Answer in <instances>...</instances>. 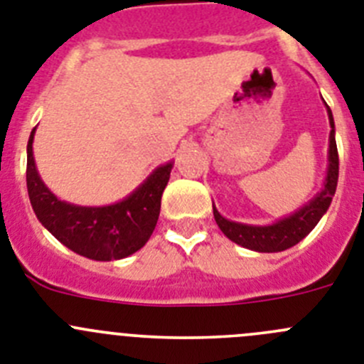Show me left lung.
Masks as SVG:
<instances>
[{
    "instance_id": "obj_1",
    "label": "left lung",
    "mask_w": 364,
    "mask_h": 364,
    "mask_svg": "<svg viewBox=\"0 0 364 364\" xmlns=\"http://www.w3.org/2000/svg\"><path fill=\"white\" fill-rule=\"evenodd\" d=\"M328 109V120H330V149H328V171L324 178V188L321 189L308 204H304L299 211L291 213L290 217H284L269 226H250V224H240V222L228 220L222 217L213 205V215L218 228L228 239L237 242L239 246L253 250L260 253H275L284 252L288 247L301 242L321 220L326 210L332 204V198L336 195L337 178H339V154H337L336 144V129H333V117L330 107Z\"/></svg>"
}]
</instances>
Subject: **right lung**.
<instances>
[{
    "mask_svg": "<svg viewBox=\"0 0 364 364\" xmlns=\"http://www.w3.org/2000/svg\"><path fill=\"white\" fill-rule=\"evenodd\" d=\"M32 129L27 144V189L38 220L63 246L92 260H118L133 255L149 240L160 215L162 193L173 164L156 167L142 186L122 202L85 208L63 202L40 178L32 156Z\"/></svg>",
    "mask_w": 364,
    "mask_h": 364,
    "instance_id": "add662e5",
    "label": "right lung"
}]
</instances>
